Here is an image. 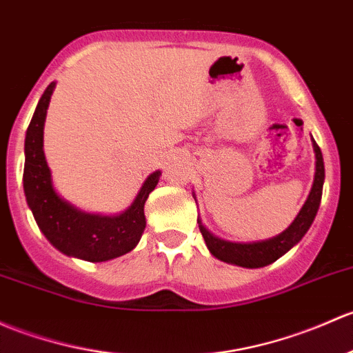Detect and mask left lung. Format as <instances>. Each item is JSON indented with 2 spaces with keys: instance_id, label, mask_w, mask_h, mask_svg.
<instances>
[{
  "instance_id": "1",
  "label": "left lung",
  "mask_w": 353,
  "mask_h": 353,
  "mask_svg": "<svg viewBox=\"0 0 353 353\" xmlns=\"http://www.w3.org/2000/svg\"><path fill=\"white\" fill-rule=\"evenodd\" d=\"M313 150L314 157H316V169H314V181L311 186L310 196H307L306 203H304L301 211L298 216L294 218L291 225L279 233L277 236L269 240H262V242L254 243H233L228 240L218 239L213 233L208 232V228L201 223L198 216L199 230L205 239L208 250L220 261L226 262V264L247 267V269H257V267H264L276 262L277 259L283 257L288 250H291L299 240L306 235L310 230L311 223H313L314 216L318 213V208L321 203V192H323V183H325V164H323V155H321L320 147L313 140Z\"/></svg>"
}]
</instances>
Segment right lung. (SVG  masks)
I'll use <instances>...</instances> for the list:
<instances>
[{
    "label": "right lung",
    "mask_w": 353,
    "mask_h": 353,
    "mask_svg": "<svg viewBox=\"0 0 353 353\" xmlns=\"http://www.w3.org/2000/svg\"><path fill=\"white\" fill-rule=\"evenodd\" d=\"M55 83L43 91L25 137L23 189L40 232L57 250L88 262H105L128 254L145 230L143 206L161 179V170L147 177L123 213L103 216L77 210L57 194L43 154V125Z\"/></svg>",
    "instance_id": "1"
}]
</instances>
